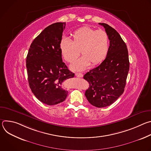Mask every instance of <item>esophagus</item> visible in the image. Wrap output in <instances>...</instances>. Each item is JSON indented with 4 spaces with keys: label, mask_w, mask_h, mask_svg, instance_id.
<instances>
[{
    "label": "esophagus",
    "mask_w": 151,
    "mask_h": 151,
    "mask_svg": "<svg viewBox=\"0 0 151 151\" xmlns=\"http://www.w3.org/2000/svg\"><path fill=\"white\" fill-rule=\"evenodd\" d=\"M75 75L78 78H82L83 76V75L82 73H76Z\"/></svg>",
    "instance_id": "34e87169"
}]
</instances>
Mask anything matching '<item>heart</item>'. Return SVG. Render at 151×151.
<instances>
[{
  "label": "heart",
  "mask_w": 151,
  "mask_h": 151,
  "mask_svg": "<svg viewBox=\"0 0 151 151\" xmlns=\"http://www.w3.org/2000/svg\"><path fill=\"white\" fill-rule=\"evenodd\" d=\"M60 49L63 58L69 63L76 59L81 50L83 55L70 68L73 70H82L91 63L97 65L104 60L109 50V36L103 30L83 27L73 32L71 41L63 38L60 42Z\"/></svg>",
  "instance_id": "obj_1"
}]
</instances>
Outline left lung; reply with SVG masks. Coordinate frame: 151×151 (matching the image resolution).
Segmentation results:
<instances>
[{"label": "left lung", "instance_id": "1", "mask_svg": "<svg viewBox=\"0 0 151 151\" xmlns=\"http://www.w3.org/2000/svg\"><path fill=\"white\" fill-rule=\"evenodd\" d=\"M108 35L109 47L104 61L83 76L90 83L85 95L90 104L104 107L114 103L124 93L130 63L125 43L114 28L99 23Z\"/></svg>", "mask_w": 151, "mask_h": 151}]
</instances>
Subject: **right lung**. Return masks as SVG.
Listing matches in <instances>:
<instances>
[{"label":"right lung","mask_w":151,"mask_h":151,"mask_svg":"<svg viewBox=\"0 0 151 151\" xmlns=\"http://www.w3.org/2000/svg\"><path fill=\"white\" fill-rule=\"evenodd\" d=\"M65 26L66 23H55L46 27L32 42L26 58L30 88L47 105L65 100L68 91L63 89V82L75 76L63 62L60 49Z\"/></svg>","instance_id":"obj_1"}]
</instances>
